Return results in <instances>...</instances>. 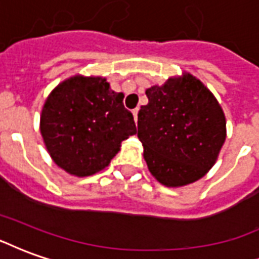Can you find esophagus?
Segmentation results:
<instances>
[{
	"label": "esophagus",
	"mask_w": 259,
	"mask_h": 259,
	"mask_svg": "<svg viewBox=\"0 0 259 259\" xmlns=\"http://www.w3.org/2000/svg\"><path fill=\"white\" fill-rule=\"evenodd\" d=\"M137 113H139V108L133 109V116H135V120L137 122Z\"/></svg>",
	"instance_id": "34e87169"
}]
</instances>
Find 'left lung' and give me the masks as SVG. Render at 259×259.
<instances>
[{"label": "left lung", "instance_id": "1", "mask_svg": "<svg viewBox=\"0 0 259 259\" xmlns=\"http://www.w3.org/2000/svg\"><path fill=\"white\" fill-rule=\"evenodd\" d=\"M137 136L151 175L168 187L201 179L226 139V119L211 91L190 73L146 91Z\"/></svg>", "mask_w": 259, "mask_h": 259}]
</instances>
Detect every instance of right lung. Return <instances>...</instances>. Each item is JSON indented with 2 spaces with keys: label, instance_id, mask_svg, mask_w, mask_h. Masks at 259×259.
Masks as SVG:
<instances>
[{
  "label": "right lung",
  "instance_id": "obj_1",
  "mask_svg": "<svg viewBox=\"0 0 259 259\" xmlns=\"http://www.w3.org/2000/svg\"><path fill=\"white\" fill-rule=\"evenodd\" d=\"M40 130L54 162L76 176L109 165L120 143L137 133L123 94L104 77L73 76L53 90L44 104Z\"/></svg>",
  "mask_w": 259,
  "mask_h": 259
}]
</instances>
